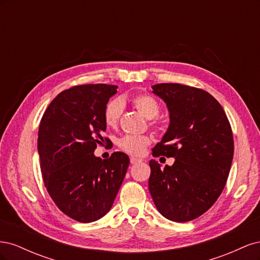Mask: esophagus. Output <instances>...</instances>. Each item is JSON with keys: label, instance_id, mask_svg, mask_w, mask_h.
I'll return each mask as SVG.
<instances>
[{"label": "esophagus", "instance_id": "obj_1", "mask_svg": "<svg viewBox=\"0 0 260 260\" xmlns=\"http://www.w3.org/2000/svg\"><path fill=\"white\" fill-rule=\"evenodd\" d=\"M142 160L141 159H138V158H136V157H130V162L132 164V165H136V164H139V162H141Z\"/></svg>", "mask_w": 260, "mask_h": 260}]
</instances>
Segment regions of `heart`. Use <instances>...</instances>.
Instances as JSON below:
<instances>
[{
  "instance_id": "heart-1",
  "label": "heart",
  "mask_w": 260,
  "mask_h": 260,
  "mask_svg": "<svg viewBox=\"0 0 260 260\" xmlns=\"http://www.w3.org/2000/svg\"><path fill=\"white\" fill-rule=\"evenodd\" d=\"M130 103L146 119H151V124L155 127L157 124L155 117L158 116L160 112V105L155 98L146 93H141L133 95L130 99ZM122 109L123 105L120 100L116 99L108 102L104 109V120L108 127H116L119 122ZM151 142L152 140L148 136H125L119 140L118 146L124 153L133 156H141Z\"/></svg>"
}]
</instances>
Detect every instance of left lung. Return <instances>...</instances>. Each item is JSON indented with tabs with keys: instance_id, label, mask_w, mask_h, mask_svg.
I'll return each instance as SVG.
<instances>
[{
	"instance_id": "left-lung-1",
	"label": "left lung",
	"mask_w": 260,
	"mask_h": 260,
	"mask_svg": "<svg viewBox=\"0 0 260 260\" xmlns=\"http://www.w3.org/2000/svg\"><path fill=\"white\" fill-rule=\"evenodd\" d=\"M152 89L170 117L152 154L176 160L165 168L149 161L148 190L164 217L191 221L214 205L224 188L234 151L231 125L222 106L206 91L180 83H158Z\"/></svg>"
}]
</instances>
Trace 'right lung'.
<instances>
[{
    "label": "right lung",
    "mask_w": 260,
    "mask_h": 260,
    "mask_svg": "<svg viewBox=\"0 0 260 260\" xmlns=\"http://www.w3.org/2000/svg\"><path fill=\"white\" fill-rule=\"evenodd\" d=\"M117 85L82 84L60 92L40 122L38 152L44 185L56 206L79 222H92L112 208L129 166L115 152L108 159L94 156L109 139L104 109Z\"/></svg>",
    "instance_id": "1"
}]
</instances>
